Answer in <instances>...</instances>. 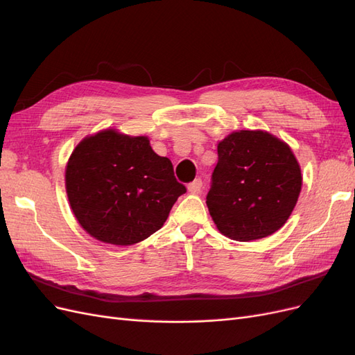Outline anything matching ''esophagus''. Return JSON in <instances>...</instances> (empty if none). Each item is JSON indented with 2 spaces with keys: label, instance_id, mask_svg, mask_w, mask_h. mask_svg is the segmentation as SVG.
<instances>
[{
  "label": "esophagus",
  "instance_id": "34e87169",
  "mask_svg": "<svg viewBox=\"0 0 355 355\" xmlns=\"http://www.w3.org/2000/svg\"><path fill=\"white\" fill-rule=\"evenodd\" d=\"M201 188H202V182H201V179H196L194 182H191V184L188 185V192L189 194H200V191H201Z\"/></svg>",
  "mask_w": 355,
  "mask_h": 355
}]
</instances>
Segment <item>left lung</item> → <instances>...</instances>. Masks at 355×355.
Segmentation results:
<instances>
[{
	"mask_svg": "<svg viewBox=\"0 0 355 355\" xmlns=\"http://www.w3.org/2000/svg\"><path fill=\"white\" fill-rule=\"evenodd\" d=\"M300 188V166L284 141L265 130H239L218 144L206 202L225 237L261 240L287 222Z\"/></svg>",
	"mask_w": 355,
	"mask_h": 355,
	"instance_id": "8db88e82",
	"label": "left lung"
}]
</instances>
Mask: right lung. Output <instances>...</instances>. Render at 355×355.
Instances as JSON below:
<instances>
[{
	"instance_id": "add662e5",
	"label": "right lung",
	"mask_w": 355,
	"mask_h": 355,
	"mask_svg": "<svg viewBox=\"0 0 355 355\" xmlns=\"http://www.w3.org/2000/svg\"><path fill=\"white\" fill-rule=\"evenodd\" d=\"M65 188L81 228L114 245H132L153 235L187 192L171 161L154 153L148 136H128L116 128L85 136L75 146Z\"/></svg>"
}]
</instances>
